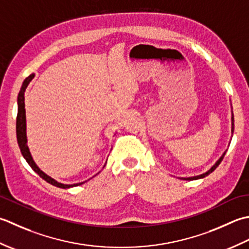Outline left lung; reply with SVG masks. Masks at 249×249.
<instances>
[{"label": "left lung", "mask_w": 249, "mask_h": 249, "mask_svg": "<svg viewBox=\"0 0 249 249\" xmlns=\"http://www.w3.org/2000/svg\"><path fill=\"white\" fill-rule=\"evenodd\" d=\"M232 134H233V131H234V118H233V116H232ZM225 155H226V151L224 154H222V156L220 157L219 159L217 160V162L216 163L213 165L211 169L207 171V172H205V173H203V174H201V175H196V176H192V177H184V178H182L181 177V179H186V180H195V179H200V178H204L205 176H207V175H210L212 172H214L215 170H216V167L220 164V162L222 161V159H224V157H225Z\"/></svg>", "instance_id": "left-lung-1"}]
</instances>
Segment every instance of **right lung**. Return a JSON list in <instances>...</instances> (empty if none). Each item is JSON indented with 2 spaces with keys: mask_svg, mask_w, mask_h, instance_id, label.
I'll use <instances>...</instances> for the list:
<instances>
[{
  "mask_svg": "<svg viewBox=\"0 0 249 249\" xmlns=\"http://www.w3.org/2000/svg\"><path fill=\"white\" fill-rule=\"evenodd\" d=\"M34 77V74H31L30 76H28L27 78L24 79V82L21 86V89L19 91V94H18V100H17V103H18V114H17V123H16V132H17V141H18V145H19V148L20 151H21V154L23 156V158L27 160V162L29 163V165L32 167V170L35 172V173H37L40 177L44 180H46L49 184H52L53 186L55 187H59V188H62V189H67V188H71V187H76V186H79V185H83L85 181L83 182H78V184H73V185H65V184H61V182L54 180L52 177L48 176L47 174H45L43 171H40L39 167L35 163L31 153H30L29 150V147L27 145V124H25V109H24V92H25V89H27L28 85L30 84V82L33 79Z\"/></svg>",
  "mask_w": 249,
  "mask_h": 249,
  "instance_id": "1",
  "label": "right lung"
}]
</instances>
